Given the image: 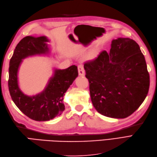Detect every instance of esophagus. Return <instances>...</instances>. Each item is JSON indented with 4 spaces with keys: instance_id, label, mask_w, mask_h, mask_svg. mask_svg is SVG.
<instances>
[{
    "instance_id": "1",
    "label": "esophagus",
    "mask_w": 157,
    "mask_h": 157,
    "mask_svg": "<svg viewBox=\"0 0 157 157\" xmlns=\"http://www.w3.org/2000/svg\"><path fill=\"white\" fill-rule=\"evenodd\" d=\"M78 73L79 75H85V70L84 68V66L82 65H79L78 67Z\"/></svg>"
}]
</instances>
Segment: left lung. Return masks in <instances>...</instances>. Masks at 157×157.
<instances>
[{"label":"left lung","mask_w":157,"mask_h":157,"mask_svg":"<svg viewBox=\"0 0 157 157\" xmlns=\"http://www.w3.org/2000/svg\"><path fill=\"white\" fill-rule=\"evenodd\" d=\"M91 101L96 111L111 118L131 115L148 94L150 76L144 55L134 40H113L109 52L84 63Z\"/></svg>","instance_id":"1"}]
</instances>
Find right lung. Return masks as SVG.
Masks as SVG:
<instances>
[{"label": "right lung", "instance_id": "right-lung-1", "mask_svg": "<svg viewBox=\"0 0 157 157\" xmlns=\"http://www.w3.org/2000/svg\"><path fill=\"white\" fill-rule=\"evenodd\" d=\"M45 36H26L20 41L9 62V90L13 101L23 114L38 121H46L64 111L63 96L78 75V67L71 65L65 69H55L54 75L41 93L29 96L19 88L17 72L22 59L36 55L49 53Z\"/></svg>", "mask_w": 157, "mask_h": 157}]
</instances>
